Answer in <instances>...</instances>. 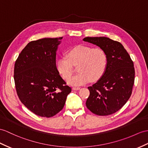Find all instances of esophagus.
I'll return each mask as SVG.
<instances>
[{"instance_id":"esophagus-1","label":"esophagus","mask_w":148,"mask_h":148,"mask_svg":"<svg viewBox=\"0 0 148 148\" xmlns=\"http://www.w3.org/2000/svg\"><path fill=\"white\" fill-rule=\"evenodd\" d=\"M80 89V87H77V86H75V87H73V90H78Z\"/></svg>"}]
</instances>
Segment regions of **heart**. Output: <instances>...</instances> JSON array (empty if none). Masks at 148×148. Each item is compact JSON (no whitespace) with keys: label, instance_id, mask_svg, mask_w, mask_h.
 <instances>
[{"label":"heart","instance_id":"b5f03b06","mask_svg":"<svg viewBox=\"0 0 148 148\" xmlns=\"http://www.w3.org/2000/svg\"><path fill=\"white\" fill-rule=\"evenodd\" d=\"M66 57H61L56 62V68L64 80L73 74V66H77L78 73L68 80L71 85H82L90 80L95 82L101 78L106 70L108 58L101 48L78 45L68 51Z\"/></svg>","mask_w":148,"mask_h":148}]
</instances>
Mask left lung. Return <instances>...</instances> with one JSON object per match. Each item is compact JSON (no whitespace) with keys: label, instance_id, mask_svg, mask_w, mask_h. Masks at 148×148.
<instances>
[{"label":"left lung","instance_id":"1","mask_svg":"<svg viewBox=\"0 0 148 148\" xmlns=\"http://www.w3.org/2000/svg\"><path fill=\"white\" fill-rule=\"evenodd\" d=\"M83 40L107 53L106 70L98 82L88 87L90 95L86 106L96 115L109 116L121 109L130 98L134 83V63L119 42L106 37H86Z\"/></svg>","mask_w":148,"mask_h":148}]
</instances>
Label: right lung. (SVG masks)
I'll return each mask as SVG.
<instances>
[{
  "label": "right lung",
  "mask_w": 148,
  "mask_h": 148,
  "mask_svg": "<svg viewBox=\"0 0 148 148\" xmlns=\"http://www.w3.org/2000/svg\"><path fill=\"white\" fill-rule=\"evenodd\" d=\"M63 38H43L28 43L14 65L17 95L37 116L51 117L63 109L71 88L61 77L56 52Z\"/></svg>",
  "instance_id": "1"
}]
</instances>
